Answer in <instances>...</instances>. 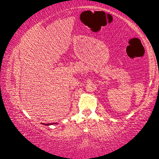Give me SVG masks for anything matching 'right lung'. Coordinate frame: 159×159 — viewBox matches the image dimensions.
<instances>
[{
    "label": "right lung",
    "instance_id": "add662e5",
    "mask_svg": "<svg viewBox=\"0 0 159 159\" xmlns=\"http://www.w3.org/2000/svg\"><path fill=\"white\" fill-rule=\"evenodd\" d=\"M43 125H48V126H49V125H54V124H56V123H51V124H44V123H42Z\"/></svg>",
    "mask_w": 159,
    "mask_h": 159
}]
</instances>
